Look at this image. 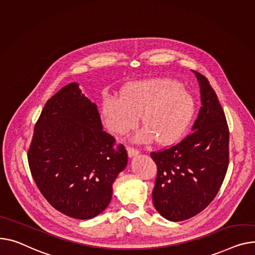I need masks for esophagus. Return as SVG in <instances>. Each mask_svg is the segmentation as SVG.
Returning <instances> with one entry per match:
<instances>
[{
    "label": "esophagus",
    "instance_id": "obj_1",
    "mask_svg": "<svg viewBox=\"0 0 255 255\" xmlns=\"http://www.w3.org/2000/svg\"><path fill=\"white\" fill-rule=\"evenodd\" d=\"M127 152H128V156H129V158H132V157H135V156H137L138 154H139V150L138 149H136V148H134V147H131V146H127Z\"/></svg>",
    "mask_w": 255,
    "mask_h": 255
}]
</instances>
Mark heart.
<instances>
[{
    "instance_id": "heart-1",
    "label": "heart",
    "mask_w": 255,
    "mask_h": 255,
    "mask_svg": "<svg viewBox=\"0 0 255 255\" xmlns=\"http://www.w3.org/2000/svg\"><path fill=\"white\" fill-rule=\"evenodd\" d=\"M195 113V100L181 85L170 79H146L132 82L120 91V98L104 99L101 115L107 127L122 135L137 125L144 127L132 139L160 144L177 141L188 129Z\"/></svg>"
}]
</instances>
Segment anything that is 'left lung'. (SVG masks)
I'll return each mask as SVG.
<instances>
[{
    "mask_svg": "<svg viewBox=\"0 0 255 255\" xmlns=\"http://www.w3.org/2000/svg\"><path fill=\"white\" fill-rule=\"evenodd\" d=\"M202 106L192 133L177 144L154 151L158 173L152 191L157 211L170 222L189 219L217 195L229 166V128L208 80L198 72Z\"/></svg>",
    "mask_w": 255,
    "mask_h": 255,
    "instance_id": "obj_1",
    "label": "left lung"
}]
</instances>
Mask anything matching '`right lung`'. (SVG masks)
Segmentation results:
<instances>
[{"label":"right lung","mask_w":255,"mask_h":255,"mask_svg":"<svg viewBox=\"0 0 255 255\" xmlns=\"http://www.w3.org/2000/svg\"><path fill=\"white\" fill-rule=\"evenodd\" d=\"M97 106L74 82L44 107L27 152L42 195L56 210L90 219L110 204L113 183L127 166V151L103 130Z\"/></svg>","instance_id":"obj_1"}]
</instances>
